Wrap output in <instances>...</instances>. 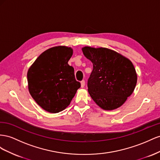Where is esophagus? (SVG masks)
Listing matches in <instances>:
<instances>
[{"label":"esophagus","instance_id":"esophagus-1","mask_svg":"<svg viewBox=\"0 0 160 160\" xmlns=\"http://www.w3.org/2000/svg\"><path fill=\"white\" fill-rule=\"evenodd\" d=\"M80 84H81V87L82 88H84V86H85V81L84 80H82Z\"/></svg>","mask_w":160,"mask_h":160}]
</instances>
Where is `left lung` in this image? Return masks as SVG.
<instances>
[{
  "label": "left lung",
  "mask_w": 160,
  "mask_h": 160,
  "mask_svg": "<svg viewBox=\"0 0 160 160\" xmlns=\"http://www.w3.org/2000/svg\"><path fill=\"white\" fill-rule=\"evenodd\" d=\"M82 50L93 64L88 80L91 98L103 110L112 111L121 107L133 92L138 80L133 63L106 48L85 46Z\"/></svg>",
  "instance_id": "8db88e82"
}]
</instances>
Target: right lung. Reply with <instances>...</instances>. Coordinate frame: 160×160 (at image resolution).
<instances>
[{"instance_id": "obj_1", "label": "right lung", "mask_w": 160, "mask_h": 160, "mask_svg": "<svg viewBox=\"0 0 160 160\" xmlns=\"http://www.w3.org/2000/svg\"><path fill=\"white\" fill-rule=\"evenodd\" d=\"M72 48L63 45L45 50L27 72L28 89L32 98L43 110L57 113L69 106L80 83L74 69L68 62Z\"/></svg>"}]
</instances>
